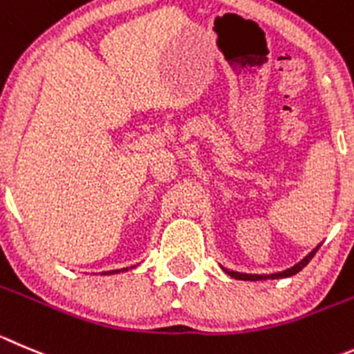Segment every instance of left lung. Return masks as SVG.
Here are the masks:
<instances>
[{"label": "left lung", "instance_id": "left-lung-1", "mask_svg": "<svg viewBox=\"0 0 354 354\" xmlns=\"http://www.w3.org/2000/svg\"><path fill=\"white\" fill-rule=\"evenodd\" d=\"M319 250V246H316L315 250H313L309 255L306 257V259L300 260L299 263H295L293 267H290V269L283 270V272H276V274H266V276H262V274H244V272H234V270H229V269H223L227 274H229L230 277H236V279H241V281H260V279H279V277H290L293 276V274L300 272V270L304 269V267L307 266V263L311 262L313 257L316 255V252Z\"/></svg>", "mask_w": 354, "mask_h": 354}]
</instances>
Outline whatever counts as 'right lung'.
<instances>
[{
  "instance_id": "1",
  "label": "right lung",
  "mask_w": 354,
  "mask_h": 354,
  "mask_svg": "<svg viewBox=\"0 0 354 354\" xmlns=\"http://www.w3.org/2000/svg\"><path fill=\"white\" fill-rule=\"evenodd\" d=\"M124 270H127V269H120V270H110V272H108V274H118V272H124Z\"/></svg>"
}]
</instances>
